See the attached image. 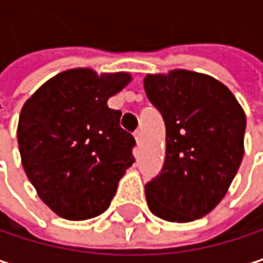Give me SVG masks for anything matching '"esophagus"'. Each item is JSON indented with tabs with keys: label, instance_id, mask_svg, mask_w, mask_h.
I'll return each instance as SVG.
<instances>
[{
	"label": "esophagus",
	"instance_id": "esophagus-1",
	"mask_svg": "<svg viewBox=\"0 0 263 263\" xmlns=\"http://www.w3.org/2000/svg\"><path fill=\"white\" fill-rule=\"evenodd\" d=\"M134 137H135V141H137V144H140V143H141V131H135Z\"/></svg>",
	"mask_w": 263,
	"mask_h": 263
}]
</instances>
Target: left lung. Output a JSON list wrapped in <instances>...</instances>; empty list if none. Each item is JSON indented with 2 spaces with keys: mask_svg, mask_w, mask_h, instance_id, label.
<instances>
[{
  "mask_svg": "<svg viewBox=\"0 0 263 263\" xmlns=\"http://www.w3.org/2000/svg\"><path fill=\"white\" fill-rule=\"evenodd\" d=\"M144 91L165 122V161L144 186L149 209L173 223L202 218L241 165L246 112L224 84L185 69L149 73Z\"/></svg>",
  "mask_w": 263,
  "mask_h": 263,
  "instance_id": "obj_1",
  "label": "left lung"
}]
</instances>
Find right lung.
Segmentation results:
<instances>
[{"mask_svg":"<svg viewBox=\"0 0 263 263\" xmlns=\"http://www.w3.org/2000/svg\"><path fill=\"white\" fill-rule=\"evenodd\" d=\"M131 80L128 72L69 69L39 87L21 109L22 167L42 202L61 218L105 212L135 161V140L120 128L122 112L107 105Z\"/></svg>","mask_w":263,"mask_h":263,"instance_id":"add662e5","label":"right lung"}]
</instances>
